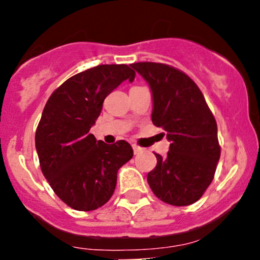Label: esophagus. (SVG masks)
<instances>
[{
    "label": "esophagus",
    "mask_w": 260,
    "mask_h": 260,
    "mask_svg": "<svg viewBox=\"0 0 260 260\" xmlns=\"http://www.w3.org/2000/svg\"><path fill=\"white\" fill-rule=\"evenodd\" d=\"M133 151H134V154H139V153H142V151H143V148H140L139 145L133 144Z\"/></svg>",
    "instance_id": "esophagus-1"
}]
</instances>
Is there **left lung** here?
I'll use <instances>...</instances> for the list:
<instances>
[{
    "label": "left lung",
    "mask_w": 260,
    "mask_h": 260,
    "mask_svg": "<svg viewBox=\"0 0 260 260\" xmlns=\"http://www.w3.org/2000/svg\"><path fill=\"white\" fill-rule=\"evenodd\" d=\"M131 67L150 86L151 121L171 142L165 157L155 154L157 164L148 174L149 186L168 204H193L210 186L220 159L215 117L198 85L182 71L156 62Z\"/></svg>",
    "instance_id": "1"
}]
</instances>
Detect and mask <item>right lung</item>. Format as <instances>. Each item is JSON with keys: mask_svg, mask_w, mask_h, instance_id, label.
Returning a JSON list of instances; mask_svg holds the SVG:
<instances>
[{"mask_svg": "<svg viewBox=\"0 0 260 260\" xmlns=\"http://www.w3.org/2000/svg\"><path fill=\"white\" fill-rule=\"evenodd\" d=\"M136 72L127 64H100L68 78L52 92L35 132L41 171L68 207L90 211L109 202L117 171L133 156L126 140L105 144L89 132L104 100Z\"/></svg>", "mask_w": 260, "mask_h": 260, "instance_id": "1", "label": "right lung"}]
</instances>
